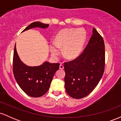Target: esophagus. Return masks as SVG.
I'll return each mask as SVG.
<instances>
[{"mask_svg": "<svg viewBox=\"0 0 121 121\" xmlns=\"http://www.w3.org/2000/svg\"><path fill=\"white\" fill-rule=\"evenodd\" d=\"M59 68H60V69H64V65L62 64H60V65Z\"/></svg>", "mask_w": 121, "mask_h": 121, "instance_id": "1", "label": "esophagus"}]
</instances>
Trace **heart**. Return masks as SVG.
<instances>
[{"label":"heart","mask_w":121,"mask_h":121,"mask_svg":"<svg viewBox=\"0 0 121 121\" xmlns=\"http://www.w3.org/2000/svg\"><path fill=\"white\" fill-rule=\"evenodd\" d=\"M86 39V33L82 28H65L61 30L55 37L54 43L50 45L52 56L59 55L60 49L66 59L72 60L80 56Z\"/></svg>","instance_id":"b5f03b06"}]
</instances>
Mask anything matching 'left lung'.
Listing matches in <instances>:
<instances>
[{
	"instance_id": "1",
	"label": "left lung",
	"mask_w": 121,
	"mask_h": 121,
	"mask_svg": "<svg viewBox=\"0 0 121 121\" xmlns=\"http://www.w3.org/2000/svg\"><path fill=\"white\" fill-rule=\"evenodd\" d=\"M105 62L104 39L93 28L83 52L73 60L64 63L65 87L68 95L80 99L91 93L103 76Z\"/></svg>"
}]
</instances>
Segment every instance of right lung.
Returning <instances> with one entry per match:
<instances>
[{"mask_svg": "<svg viewBox=\"0 0 121 121\" xmlns=\"http://www.w3.org/2000/svg\"><path fill=\"white\" fill-rule=\"evenodd\" d=\"M49 24L35 22L29 25L23 32L32 28H46ZM59 63L45 62L37 66L25 65L17 55L15 45L13 57V73L15 80L20 88L27 95L39 97L48 91L56 72L59 69Z\"/></svg>", "mask_w": 121, "mask_h": 121, "instance_id": "right-lung-1", "label": "right lung"}]
</instances>
